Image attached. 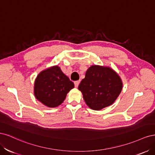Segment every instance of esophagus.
<instances>
[{"mask_svg":"<svg viewBox=\"0 0 155 155\" xmlns=\"http://www.w3.org/2000/svg\"><path fill=\"white\" fill-rule=\"evenodd\" d=\"M79 83H80V81H74V85L76 87H78L79 85Z\"/></svg>","mask_w":155,"mask_h":155,"instance_id":"obj_1","label":"esophagus"}]
</instances>
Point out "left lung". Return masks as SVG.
Returning a JSON list of instances; mask_svg holds the SVG:
<instances>
[{
	"label": "left lung",
	"instance_id": "1",
	"mask_svg": "<svg viewBox=\"0 0 155 155\" xmlns=\"http://www.w3.org/2000/svg\"><path fill=\"white\" fill-rule=\"evenodd\" d=\"M119 76L109 67L94 65L89 68L78 87L87 105L99 110L112 105L122 89Z\"/></svg>",
	"mask_w": 155,
	"mask_h": 155
}]
</instances>
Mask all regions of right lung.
<instances>
[{
    "mask_svg": "<svg viewBox=\"0 0 155 155\" xmlns=\"http://www.w3.org/2000/svg\"><path fill=\"white\" fill-rule=\"evenodd\" d=\"M74 87V83L58 66L41 72L34 86L35 97L48 107H56L64 100L67 93Z\"/></svg>",
    "mask_w": 155,
    "mask_h": 155,
    "instance_id": "obj_1",
    "label": "right lung"
}]
</instances>
